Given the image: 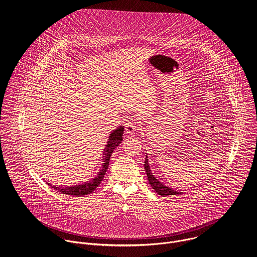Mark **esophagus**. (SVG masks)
<instances>
[{"instance_id":"34e87169","label":"esophagus","mask_w":257,"mask_h":257,"mask_svg":"<svg viewBox=\"0 0 257 257\" xmlns=\"http://www.w3.org/2000/svg\"><path fill=\"white\" fill-rule=\"evenodd\" d=\"M124 130H125V134H127V135H134L135 132L138 130L137 123H136L135 121L128 120V121H126L125 124H124Z\"/></svg>"}]
</instances>
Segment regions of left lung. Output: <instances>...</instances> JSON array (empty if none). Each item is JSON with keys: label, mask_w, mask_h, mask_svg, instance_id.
I'll return each instance as SVG.
<instances>
[{"label": "left lung", "mask_w": 257, "mask_h": 257, "mask_svg": "<svg viewBox=\"0 0 257 257\" xmlns=\"http://www.w3.org/2000/svg\"><path fill=\"white\" fill-rule=\"evenodd\" d=\"M145 169H146V172H147V179H148V183L151 185V187L154 189V191L162 196V197H167V196H174V195H182V192H177V191H174L173 189L165 186L162 182H160L158 179H156L154 177V175L152 174L150 168H149V165H148V159L146 158V161H145Z\"/></svg>", "instance_id": "8db88e82"}]
</instances>
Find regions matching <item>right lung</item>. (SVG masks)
Returning a JSON list of instances; mask_svg holds the SVG:
<instances>
[{
  "mask_svg": "<svg viewBox=\"0 0 257 257\" xmlns=\"http://www.w3.org/2000/svg\"><path fill=\"white\" fill-rule=\"evenodd\" d=\"M122 134H123V127L122 126H118L115 131H113L110 135L108 144L104 149L103 152V167L100 170V172L97 174V176L91 180L90 182H86V183L81 184V185H76L73 187H55L53 186L52 188L56 189L57 191H59L62 194H66L69 196H76V197H80V196H85L88 195L90 193H92L94 190L97 189V187L102 182V180L104 179V176L107 172V169L109 167V163H110V158L113 149L115 147H118L119 144L122 141ZM49 186H51L49 184Z\"/></svg>",
  "mask_w": 257,
  "mask_h": 257,
  "instance_id": "obj_1",
  "label": "right lung"
}]
</instances>
